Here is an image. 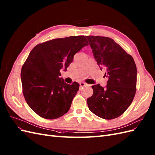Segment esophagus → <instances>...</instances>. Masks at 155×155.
<instances>
[{"mask_svg":"<svg viewBox=\"0 0 155 155\" xmlns=\"http://www.w3.org/2000/svg\"><path fill=\"white\" fill-rule=\"evenodd\" d=\"M79 85H80L81 87H89V85L87 84V83H85V82H81L80 83H79Z\"/></svg>","mask_w":155,"mask_h":155,"instance_id":"1","label":"esophagus"}]
</instances>
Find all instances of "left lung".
Masks as SVG:
<instances>
[{"label":"left lung","mask_w":155,"mask_h":155,"mask_svg":"<svg viewBox=\"0 0 155 155\" xmlns=\"http://www.w3.org/2000/svg\"><path fill=\"white\" fill-rule=\"evenodd\" d=\"M94 58L106 70L107 85L92 86L93 94L87 100L91 111L100 118L114 119L130 106L136 91L137 68L132 57L108 37L86 36Z\"/></svg>","instance_id":"obj_1"}]
</instances>
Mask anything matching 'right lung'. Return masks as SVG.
<instances>
[{
    "mask_svg": "<svg viewBox=\"0 0 155 155\" xmlns=\"http://www.w3.org/2000/svg\"><path fill=\"white\" fill-rule=\"evenodd\" d=\"M89 45L84 36L56 38L39 44L32 49L21 72L23 93L36 114L55 119L68 112L79 85L67 84L59 78L75 54Z\"/></svg>",
    "mask_w": 155,
    "mask_h": 155,
    "instance_id": "1",
    "label": "right lung"
}]
</instances>
